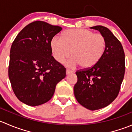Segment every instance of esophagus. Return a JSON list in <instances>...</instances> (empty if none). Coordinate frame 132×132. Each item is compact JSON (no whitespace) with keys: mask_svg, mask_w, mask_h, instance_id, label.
Masks as SVG:
<instances>
[{"mask_svg":"<svg viewBox=\"0 0 132 132\" xmlns=\"http://www.w3.org/2000/svg\"><path fill=\"white\" fill-rule=\"evenodd\" d=\"M73 72V71H71V70H69V69H66V75H68V74H70V73H72Z\"/></svg>","mask_w":132,"mask_h":132,"instance_id":"esophagus-1","label":"esophagus"}]
</instances>
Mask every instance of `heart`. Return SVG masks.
<instances>
[{"mask_svg": "<svg viewBox=\"0 0 132 132\" xmlns=\"http://www.w3.org/2000/svg\"><path fill=\"white\" fill-rule=\"evenodd\" d=\"M106 44L102 34H95L86 29H73L64 32L61 38L54 37L50 41V49L58 62H63L71 55L73 57L68 62L69 66L80 65L82 68L89 69L103 57Z\"/></svg>", "mask_w": 132, "mask_h": 132, "instance_id": "obj_1", "label": "heart"}]
</instances>
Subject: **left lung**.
Masks as SVG:
<instances>
[{
	"label": "left lung",
	"instance_id": "obj_1",
	"mask_svg": "<svg viewBox=\"0 0 132 132\" xmlns=\"http://www.w3.org/2000/svg\"><path fill=\"white\" fill-rule=\"evenodd\" d=\"M91 29L105 36V51L95 66L76 71L74 94L81 105L95 110L107 107L118 96L125 75V57L121 43L108 28L97 25Z\"/></svg>",
	"mask_w": 132,
	"mask_h": 132
}]
</instances>
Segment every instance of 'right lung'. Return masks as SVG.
<instances>
[{"label": "right lung", "mask_w": 132, "mask_h": 132, "mask_svg": "<svg viewBox=\"0 0 132 132\" xmlns=\"http://www.w3.org/2000/svg\"><path fill=\"white\" fill-rule=\"evenodd\" d=\"M62 28L43 21L25 26L11 45L8 69L14 94L29 106L50 100L58 82L66 77V68L52 55L51 39Z\"/></svg>", "instance_id": "obj_1"}]
</instances>
